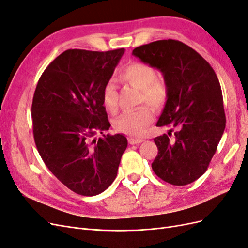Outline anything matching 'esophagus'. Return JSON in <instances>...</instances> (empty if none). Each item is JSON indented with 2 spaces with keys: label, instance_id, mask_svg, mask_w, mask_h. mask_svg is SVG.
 Segmentation results:
<instances>
[{
  "label": "esophagus",
  "instance_id": "esophagus-1",
  "mask_svg": "<svg viewBox=\"0 0 248 248\" xmlns=\"http://www.w3.org/2000/svg\"><path fill=\"white\" fill-rule=\"evenodd\" d=\"M129 144L130 145H138V144H140L141 141H144V139H136V138H131L129 139Z\"/></svg>",
  "mask_w": 248,
  "mask_h": 248
}]
</instances>
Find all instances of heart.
<instances>
[{
  "label": "heart",
  "instance_id": "b5f03b06",
  "mask_svg": "<svg viewBox=\"0 0 248 248\" xmlns=\"http://www.w3.org/2000/svg\"><path fill=\"white\" fill-rule=\"evenodd\" d=\"M120 78L140 90V100L155 108H162L168 99L166 82L157 78L155 69L146 63L133 62L128 64L120 74ZM102 102L104 108L112 114L118 110V93L114 82L108 81L104 86ZM152 110L148 107H140L136 109L122 112L114 121V126L120 132L139 137L144 133L146 127L152 122Z\"/></svg>",
  "mask_w": 248,
  "mask_h": 248
}]
</instances>
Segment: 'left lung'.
Segmentation results:
<instances>
[{
  "label": "left lung",
  "instance_id": "1",
  "mask_svg": "<svg viewBox=\"0 0 248 248\" xmlns=\"http://www.w3.org/2000/svg\"><path fill=\"white\" fill-rule=\"evenodd\" d=\"M160 70L168 99L157 126L177 130L154 139L155 174L172 185H187L205 174L226 128L219 80L199 52L178 40H158L132 50Z\"/></svg>",
  "mask_w": 248,
  "mask_h": 248
}]
</instances>
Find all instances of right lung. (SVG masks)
<instances>
[{
  "instance_id": "add662e5",
  "label": "right lung",
  "mask_w": 248,
  "mask_h": 248,
  "mask_svg": "<svg viewBox=\"0 0 248 248\" xmlns=\"http://www.w3.org/2000/svg\"><path fill=\"white\" fill-rule=\"evenodd\" d=\"M125 49H68L43 71L33 103V133L37 150L59 181L80 196L106 190L117 177L127 148L123 134L108 130L103 88ZM101 133L98 140L93 136Z\"/></svg>"
}]
</instances>
